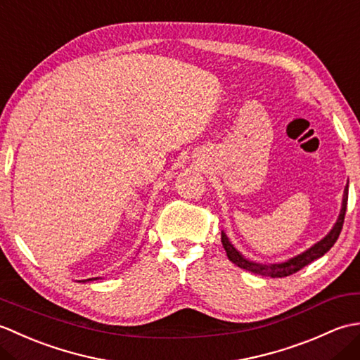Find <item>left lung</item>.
Listing matches in <instances>:
<instances>
[{
    "instance_id": "8db88e82",
    "label": "left lung",
    "mask_w": 360,
    "mask_h": 360,
    "mask_svg": "<svg viewBox=\"0 0 360 360\" xmlns=\"http://www.w3.org/2000/svg\"><path fill=\"white\" fill-rule=\"evenodd\" d=\"M347 202H348V186L345 187V192H343V201H342V209H340V215L335 221L334 227L331 229V232L328 233L323 240H320L314 246L309 248L308 250H304L303 254L297 255L294 258L288 259L285 263H275V264H262V263H255L250 262V259L244 258L238 250H236L232 243L229 241L227 235L224 232H221V243L226 249V254L231 259L232 263H235L241 269H246L249 272H254L258 275H263V277H272V278H281V277H288V275H292L297 271L303 269L304 266H308L309 263L314 262V259L323 257L328 250H330L334 243L338 241L339 235L342 232L343 227V219H345V213H347Z\"/></svg>"
}]
</instances>
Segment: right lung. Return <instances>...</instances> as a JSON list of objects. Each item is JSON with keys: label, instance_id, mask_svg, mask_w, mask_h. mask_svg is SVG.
Returning <instances> with one entry per match:
<instances>
[{"label": "right lung", "instance_id": "right-lung-1", "mask_svg": "<svg viewBox=\"0 0 360 360\" xmlns=\"http://www.w3.org/2000/svg\"><path fill=\"white\" fill-rule=\"evenodd\" d=\"M93 280H96V278H93Z\"/></svg>", "mask_w": 360, "mask_h": 360}]
</instances>
